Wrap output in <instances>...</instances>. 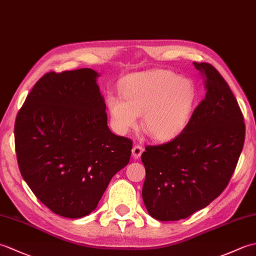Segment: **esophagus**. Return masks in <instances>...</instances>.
<instances>
[{
  "label": "esophagus",
  "mask_w": 256,
  "mask_h": 256,
  "mask_svg": "<svg viewBox=\"0 0 256 256\" xmlns=\"http://www.w3.org/2000/svg\"><path fill=\"white\" fill-rule=\"evenodd\" d=\"M143 150H144V148L140 145H134L132 148V156L134 157V158H138V157L142 155Z\"/></svg>",
  "instance_id": "34e87169"
}]
</instances>
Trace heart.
I'll return each instance as SVG.
<instances>
[{
	"mask_svg": "<svg viewBox=\"0 0 256 256\" xmlns=\"http://www.w3.org/2000/svg\"><path fill=\"white\" fill-rule=\"evenodd\" d=\"M121 96H110L108 108L114 128L126 134L136 128L143 114V128L157 140H172L187 126L192 116L197 89L192 80L170 70H153L128 76Z\"/></svg>",
	"mask_w": 256,
	"mask_h": 256,
	"instance_id": "obj_1",
	"label": "heart"
}]
</instances>
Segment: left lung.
Listing matches in <instances>:
<instances>
[{
  "mask_svg": "<svg viewBox=\"0 0 256 256\" xmlns=\"http://www.w3.org/2000/svg\"><path fill=\"white\" fill-rule=\"evenodd\" d=\"M204 78V99L187 126L142 154L146 177L142 197L160 221L186 219L224 192L238 164L246 138L243 114L229 84L212 64L194 62Z\"/></svg>",
  "mask_w": 256,
  "mask_h": 256,
  "instance_id": "1",
  "label": "left lung"
}]
</instances>
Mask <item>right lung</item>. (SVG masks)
Wrapping results in <instances>:
<instances>
[{
  "label": "right lung",
  "mask_w": 256,
  "mask_h": 256,
  "mask_svg": "<svg viewBox=\"0 0 256 256\" xmlns=\"http://www.w3.org/2000/svg\"><path fill=\"white\" fill-rule=\"evenodd\" d=\"M90 68L48 72L15 120V150L26 184L54 214L78 219L94 211L133 143L108 126L104 99Z\"/></svg>",
  "instance_id": "right-lung-1"
}]
</instances>
